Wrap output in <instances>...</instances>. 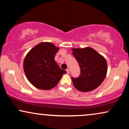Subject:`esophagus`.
<instances>
[{
	"instance_id": "1",
	"label": "esophagus",
	"mask_w": 129,
	"mask_h": 129,
	"mask_svg": "<svg viewBox=\"0 0 129 129\" xmlns=\"http://www.w3.org/2000/svg\"><path fill=\"white\" fill-rule=\"evenodd\" d=\"M66 72H67V73H68V74H70V70H69V69H66Z\"/></svg>"
}]
</instances>
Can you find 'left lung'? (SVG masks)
I'll list each match as a JSON object with an SVG mask.
<instances>
[{
  "instance_id": "left-lung-1",
  "label": "left lung",
  "mask_w": 129,
  "mask_h": 129,
  "mask_svg": "<svg viewBox=\"0 0 129 129\" xmlns=\"http://www.w3.org/2000/svg\"><path fill=\"white\" fill-rule=\"evenodd\" d=\"M72 51L81 70L79 77H72L74 86L82 92L94 90L101 84L106 76L108 68L105 59L89 47L74 48Z\"/></svg>"
}]
</instances>
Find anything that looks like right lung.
<instances>
[{
    "label": "right lung",
    "instance_id": "1",
    "mask_svg": "<svg viewBox=\"0 0 129 129\" xmlns=\"http://www.w3.org/2000/svg\"><path fill=\"white\" fill-rule=\"evenodd\" d=\"M59 48L50 42H41L30 50L24 59V70L28 81L37 88L51 89L66 71L55 60Z\"/></svg>",
    "mask_w": 129,
    "mask_h": 129
}]
</instances>
